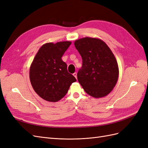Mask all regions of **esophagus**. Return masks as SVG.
<instances>
[{"label": "esophagus", "instance_id": "34e87169", "mask_svg": "<svg viewBox=\"0 0 148 148\" xmlns=\"http://www.w3.org/2000/svg\"><path fill=\"white\" fill-rule=\"evenodd\" d=\"M73 75L76 78V79H77V73L75 72V73L73 74Z\"/></svg>", "mask_w": 148, "mask_h": 148}]
</instances>
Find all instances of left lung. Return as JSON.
I'll use <instances>...</instances> for the list:
<instances>
[{"mask_svg":"<svg viewBox=\"0 0 148 148\" xmlns=\"http://www.w3.org/2000/svg\"><path fill=\"white\" fill-rule=\"evenodd\" d=\"M74 44L82 58L77 78L85 92L96 98L109 95L117 82L119 73L112 52L97 38H83L75 41Z\"/></svg>","mask_w":148,"mask_h":148,"instance_id":"obj_1","label":"left lung"}]
</instances>
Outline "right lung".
I'll return each instance as SVG.
<instances>
[{
  "label": "right lung",
  "mask_w": 148,
  "mask_h": 148,
  "mask_svg": "<svg viewBox=\"0 0 148 148\" xmlns=\"http://www.w3.org/2000/svg\"><path fill=\"white\" fill-rule=\"evenodd\" d=\"M71 44L70 41L44 44L31 65L29 79L34 91L49 102H57L68 92L77 79L67 71L62 57Z\"/></svg>",
  "instance_id": "1"
}]
</instances>
